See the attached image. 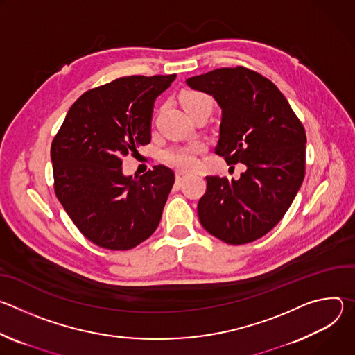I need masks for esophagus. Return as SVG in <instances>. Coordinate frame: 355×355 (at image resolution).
I'll use <instances>...</instances> for the list:
<instances>
[{"label": "esophagus", "instance_id": "34e87169", "mask_svg": "<svg viewBox=\"0 0 355 355\" xmlns=\"http://www.w3.org/2000/svg\"><path fill=\"white\" fill-rule=\"evenodd\" d=\"M185 177H188V173H187V171H184V170H177V173H175V180H177L178 184H180Z\"/></svg>", "mask_w": 355, "mask_h": 355}]
</instances>
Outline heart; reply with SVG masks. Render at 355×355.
<instances>
[{
	"mask_svg": "<svg viewBox=\"0 0 355 355\" xmlns=\"http://www.w3.org/2000/svg\"><path fill=\"white\" fill-rule=\"evenodd\" d=\"M182 103L187 111L199 107V105H212V101L208 95L202 94V92H185L182 96ZM204 150V146L200 143H191V144H184V146H175L171 147L166 151V160L177 167L181 168H192L196 164V155L199 151Z\"/></svg>",
	"mask_w": 355,
	"mask_h": 355,
	"instance_id": "b5f03b06",
	"label": "heart"
}]
</instances>
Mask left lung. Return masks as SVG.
I'll return each instance as SVG.
<instances>
[{"label": "left lung", "instance_id": "8db88e82", "mask_svg": "<svg viewBox=\"0 0 355 355\" xmlns=\"http://www.w3.org/2000/svg\"><path fill=\"white\" fill-rule=\"evenodd\" d=\"M185 83L222 110L215 153L245 166L239 180L207 177L199 222L225 243L254 241L282 219L302 185L305 129L275 84L248 69H216Z\"/></svg>", "mask_w": 355, "mask_h": 355}]
</instances>
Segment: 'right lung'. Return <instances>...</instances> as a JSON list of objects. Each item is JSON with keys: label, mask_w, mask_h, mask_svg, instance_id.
<instances>
[{"label": "right lung", "mask_w": 355, "mask_h": 355, "mask_svg": "<svg viewBox=\"0 0 355 355\" xmlns=\"http://www.w3.org/2000/svg\"><path fill=\"white\" fill-rule=\"evenodd\" d=\"M175 77L130 76L87 91L52 143L56 195L78 230L99 247L133 248L160 223L174 171L156 166L133 178L123 174L122 159L150 143L155 101Z\"/></svg>", "instance_id": "add662e5"}]
</instances>
